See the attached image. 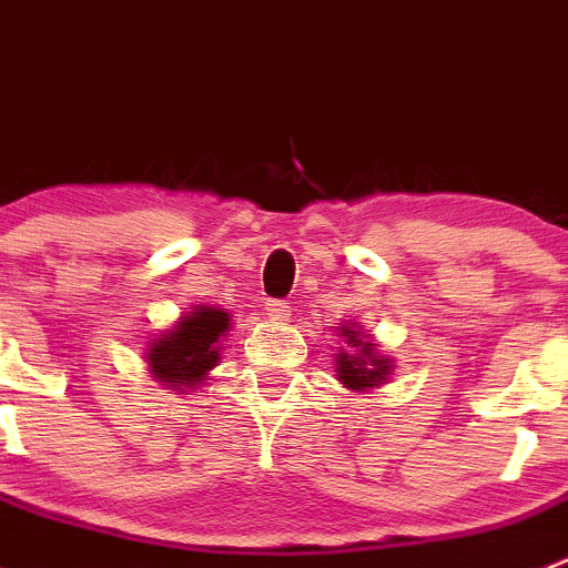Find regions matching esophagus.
Returning <instances> with one entry per match:
<instances>
[{"mask_svg": "<svg viewBox=\"0 0 568 568\" xmlns=\"http://www.w3.org/2000/svg\"><path fill=\"white\" fill-rule=\"evenodd\" d=\"M266 316L272 318V321H288V318H291L288 302H283V300H268V302H266Z\"/></svg>", "mask_w": 568, "mask_h": 568, "instance_id": "esophagus-1", "label": "esophagus"}]
</instances>
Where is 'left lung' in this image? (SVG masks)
<instances>
[{
  "mask_svg": "<svg viewBox=\"0 0 568 568\" xmlns=\"http://www.w3.org/2000/svg\"><path fill=\"white\" fill-rule=\"evenodd\" d=\"M337 337H343L346 348L337 346L335 376L346 390L371 393L387 385L393 376V359L379 352V343L363 329L359 321H343L335 326Z\"/></svg>",
  "mask_w": 568,
  "mask_h": 568,
  "instance_id": "obj_1",
  "label": "left lung"
}]
</instances>
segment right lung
<instances>
[{
    "label": "right lung",
    "mask_w": 568,
    "mask_h": 568,
    "mask_svg": "<svg viewBox=\"0 0 568 568\" xmlns=\"http://www.w3.org/2000/svg\"><path fill=\"white\" fill-rule=\"evenodd\" d=\"M233 318L225 307L192 305L168 329L148 337L145 363L156 382L170 390L189 395L209 382L211 371L220 365L225 337Z\"/></svg>",
    "instance_id": "add662e5"
}]
</instances>
